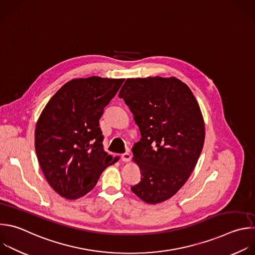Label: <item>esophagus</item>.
I'll use <instances>...</instances> for the list:
<instances>
[{"label":"esophagus","mask_w":255,"mask_h":255,"mask_svg":"<svg viewBox=\"0 0 255 255\" xmlns=\"http://www.w3.org/2000/svg\"><path fill=\"white\" fill-rule=\"evenodd\" d=\"M121 159L123 162H129L131 160V154L130 153H124L121 155Z\"/></svg>","instance_id":"1"}]
</instances>
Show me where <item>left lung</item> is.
<instances>
[{"mask_svg":"<svg viewBox=\"0 0 255 255\" xmlns=\"http://www.w3.org/2000/svg\"><path fill=\"white\" fill-rule=\"evenodd\" d=\"M119 97L141 132L132 148L141 181L131 190L146 203H161L176 194L197 164L205 138L199 104L175 77L127 79Z\"/></svg>","mask_w":255,"mask_h":255,"instance_id":"left-lung-1","label":"left lung"}]
</instances>
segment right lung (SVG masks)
Wrapping results in <instances>:
<instances>
[{
    "instance_id": "add662e5",
    "label": "right lung",
    "mask_w": 255,
    "mask_h": 255,
    "mask_svg": "<svg viewBox=\"0 0 255 255\" xmlns=\"http://www.w3.org/2000/svg\"><path fill=\"white\" fill-rule=\"evenodd\" d=\"M124 79H73L43 109L35 130V149L49 185L66 199L90 192L104 169L119 157L103 149L99 120Z\"/></svg>"
}]
</instances>
